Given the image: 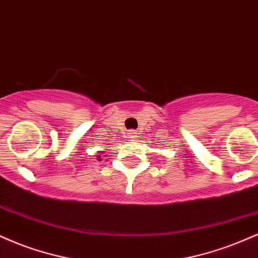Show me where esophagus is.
<instances>
[{"instance_id": "34e87169", "label": "esophagus", "mask_w": 258, "mask_h": 258, "mask_svg": "<svg viewBox=\"0 0 258 258\" xmlns=\"http://www.w3.org/2000/svg\"><path fill=\"white\" fill-rule=\"evenodd\" d=\"M128 136H130V138H136V137H137V132H136V131H130Z\"/></svg>"}]
</instances>
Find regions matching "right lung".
<instances>
[{"mask_svg":"<svg viewBox=\"0 0 258 258\" xmlns=\"http://www.w3.org/2000/svg\"><path fill=\"white\" fill-rule=\"evenodd\" d=\"M100 153H103V152H100ZM99 156H100V155H98V160H99V161H100V160H102V159H100V158H99Z\"/></svg>","mask_w":258,"mask_h":258,"instance_id":"right-lung-1","label":"right lung"}]
</instances>
